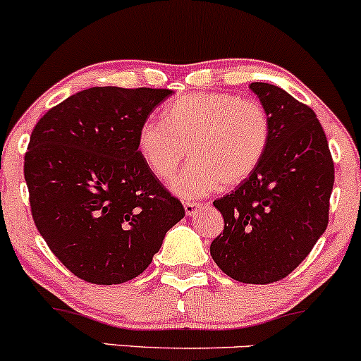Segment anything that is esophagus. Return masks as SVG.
<instances>
[{"instance_id": "obj_1", "label": "esophagus", "mask_w": 361, "mask_h": 361, "mask_svg": "<svg viewBox=\"0 0 361 361\" xmlns=\"http://www.w3.org/2000/svg\"><path fill=\"white\" fill-rule=\"evenodd\" d=\"M202 204H198V202H185V212L186 215H195L200 210Z\"/></svg>"}]
</instances>
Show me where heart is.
Instances as JSON below:
<instances>
[{"label": "heart", "mask_w": 361, "mask_h": 361, "mask_svg": "<svg viewBox=\"0 0 361 361\" xmlns=\"http://www.w3.org/2000/svg\"><path fill=\"white\" fill-rule=\"evenodd\" d=\"M164 120L149 118L137 132V151L159 180L171 181L180 197L198 198L219 186L244 183L267 154L271 137L270 115L263 103L234 93H188L168 103Z\"/></svg>", "instance_id": "obj_1"}]
</instances>
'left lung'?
Segmentation results:
<instances>
[{
    "instance_id": "8db88e82",
    "label": "left lung",
    "mask_w": 361,
    "mask_h": 361,
    "mask_svg": "<svg viewBox=\"0 0 361 361\" xmlns=\"http://www.w3.org/2000/svg\"><path fill=\"white\" fill-rule=\"evenodd\" d=\"M271 122L252 175L214 205L224 231L210 244L217 267L243 283H273L295 270L329 222L334 163L310 106L268 82H251Z\"/></svg>"
}]
</instances>
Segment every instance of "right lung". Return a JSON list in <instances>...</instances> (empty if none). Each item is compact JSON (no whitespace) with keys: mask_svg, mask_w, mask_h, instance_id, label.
I'll list each match as a JSON object with an SVG mask.
<instances>
[{"mask_svg":"<svg viewBox=\"0 0 361 361\" xmlns=\"http://www.w3.org/2000/svg\"><path fill=\"white\" fill-rule=\"evenodd\" d=\"M171 90L97 86L52 106L25 152L35 227L78 279L140 275L185 215L137 151V132Z\"/></svg>","mask_w":361,"mask_h":361,"instance_id":"add662e5","label":"right lung"}]
</instances>
